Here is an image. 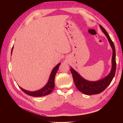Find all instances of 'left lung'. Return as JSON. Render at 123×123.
Masks as SVG:
<instances>
[{"instance_id": "8db88e82", "label": "left lung", "mask_w": 123, "mask_h": 123, "mask_svg": "<svg viewBox=\"0 0 123 123\" xmlns=\"http://www.w3.org/2000/svg\"><path fill=\"white\" fill-rule=\"evenodd\" d=\"M100 27L103 32L106 36L110 44L113 49V55H112V67L111 72L106 77L100 80L97 81H89L85 80L82 78L75 70L71 68L70 72H71L74 84L75 85L76 88L81 92L86 95L97 94L105 90L111 82L112 80H113L116 70V50L114 45L105 29L101 25H100Z\"/></svg>"}]
</instances>
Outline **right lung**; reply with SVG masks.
Returning <instances> with one entry per match:
<instances>
[{"mask_svg":"<svg viewBox=\"0 0 123 123\" xmlns=\"http://www.w3.org/2000/svg\"><path fill=\"white\" fill-rule=\"evenodd\" d=\"M13 48V46L12 47V50H11V54H12ZM60 64H61V63H59L54 68V69H53V70H52V72L51 73L50 75L48 82L47 85H45L43 88H41V89H39V90L35 91V92H30V91L25 90V89H24L23 88H22L20 87H19L25 93H26V94H28L29 95H31V96H32V97H43V96H45V95L49 94L50 93L53 92V89L54 88V86H55V82H54L55 76L57 72L58 69H59Z\"/></svg>","mask_w":123,"mask_h":123,"instance_id":"obj_1","label":"right lung"}]
</instances>
